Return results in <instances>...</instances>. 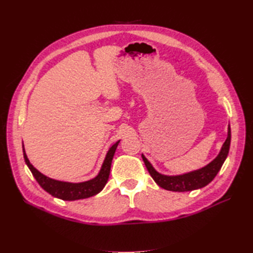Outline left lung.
I'll use <instances>...</instances> for the list:
<instances>
[{
    "label": "left lung",
    "instance_id": "1",
    "mask_svg": "<svg viewBox=\"0 0 253 253\" xmlns=\"http://www.w3.org/2000/svg\"><path fill=\"white\" fill-rule=\"evenodd\" d=\"M230 127L228 126V132H227V138L223 146L221 148V151L217 154V157L214 159L212 162H210L208 165L204 166L202 169H199L196 170L189 171V173H185L181 175H164L161 174L155 169L152 164L149 162L148 159L141 154L142 160L144 162V165L149 171V174L151 175L152 178L157 184L163 188V189L169 190V191H178V192H184V191H191L196 189H200L202 187H206L208 184H210L214 177L217 175V173L221 169L223 163L226 160L228 151H229V146H230Z\"/></svg>",
    "mask_w": 253,
    "mask_h": 253
}]
</instances>
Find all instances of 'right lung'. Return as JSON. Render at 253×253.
Instances as JSON below:
<instances>
[{
    "instance_id": "obj_1",
    "label": "right lung",
    "mask_w": 253,
    "mask_h": 253,
    "mask_svg": "<svg viewBox=\"0 0 253 253\" xmlns=\"http://www.w3.org/2000/svg\"><path fill=\"white\" fill-rule=\"evenodd\" d=\"M120 141L121 140L115 142L110 148L109 151H107L104 162L101 166L99 174L96 175L94 178L87 181H83V182H68V181H61V180L50 178V177L40 173L39 170L32 166V164L29 162L28 158H27L24 144H23V152H24L25 162L27 166L29 168L32 175H34L36 180L38 181V184H39L46 192H49L53 197L62 199V200H65V201H74V200H79V199H85V198L95 196L98 195L102 189H103L104 186L106 185L107 179H109L112 160H113V157H114L116 148L118 146V143H120Z\"/></svg>"
}]
</instances>
